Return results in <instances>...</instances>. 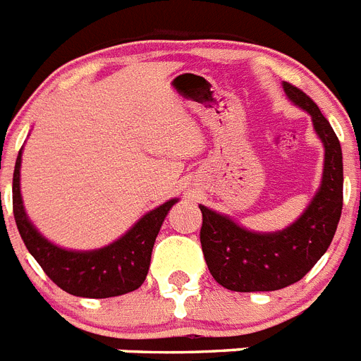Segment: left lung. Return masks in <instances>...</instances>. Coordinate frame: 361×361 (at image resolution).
<instances>
[{"mask_svg":"<svg viewBox=\"0 0 361 361\" xmlns=\"http://www.w3.org/2000/svg\"><path fill=\"white\" fill-rule=\"evenodd\" d=\"M284 92L312 117L325 147L323 178L305 213L283 231L255 233L229 216L200 205L204 222L200 242L218 284L233 292H274L301 281L329 250L343 207V156L340 141L317 104L299 87L283 82Z\"/></svg>","mask_w":361,"mask_h":361,"instance_id":"8db88e82","label":"left lung"}]
</instances>
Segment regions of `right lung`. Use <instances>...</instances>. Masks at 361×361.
I'll list each match as a JSON object with an SVG mask.
<instances>
[{
    "mask_svg": "<svg viewBox=\"0 0 361 361\" xmlns=\"http://www.w3.org/2000/svg\"><path fill=\"white\" fill-rule=\"evenodd\" d=\"M20 166L21 150L12 176V211L18 231L29 253L59 288L77 298L106 299L134 292L145 283L157 233L178 200H169L145 214L110 246L92 251L63 250L42 237L27 216L20 192Z\"/></svg>",
    "mask_w": 361,
    "mask_h": 361,
    "instance_id": "add662e5",
    "label": "right lung"
}]
</instances>
